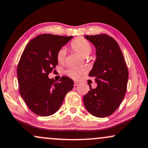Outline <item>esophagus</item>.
I'll return each instance as SVG.
<instances>
[{"instance_id":"obj_1","label":"esophagus","mask_w":148,"mask_h":148,"mask_svg":"<svg viewBox=\"0 0 148 148\" xmlns=\"http://www.w3.org/2000/svg\"><path fill=\"white\" fill-rule=\"evenodd\" d=\"M80 84V82H78V81H74V85L75 86H77V85H78Z\"/></svg>"}]
</instances>
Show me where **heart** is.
<instances>
[{"mask_svg": "<svg viewBox=\"0 0 148 148\" xmlns=\"http://www.w3.org/2000/svg\"><path fill=\"white\" fill-rule=\"evenodd\" d=\"M70 47L74 51L77 52L80 55L83 57H87L91 53L92 50V47L90 43L87 40L83 37H77L74 39L71 42ZM65 50L63 48H61L57 52V60L59 63H63L65 61ZM84 72L83 70L76 68H70L65 72V74L70 78L74 79H77L80 77V76Z\"/></svg>", "mask_w": 148, "mask_h": 148, "instance_id": "b5f03b06", "label": "heart"}]
</instances>
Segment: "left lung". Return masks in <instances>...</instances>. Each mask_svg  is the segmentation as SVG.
Wrapping results in <instances>:
<instances>
[{"label": "left lung", "instance_id": "left-lung-1", "mask_svg": "<svg viewBox=\"0 0 148 148\" xmlns=\"http://www.w3.org/2000/svg\"><path fill=\"white\" fill-rule=\"evenodd\" d=\"M96 48V59L89 76L98 86L83 98L86 109L98 117L111 115L120 105L126 92L128 70L119 44L106 34L85 35Z\"/></svg>", "mask_w": 148, "mask_h": 148}]
</instances>
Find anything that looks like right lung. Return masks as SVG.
<instances>
[{
  "instance_id": "add662e5",
  "label": "right lung",
  "mask_w": 148,
  "mask_h": 148,
  "mask_svg": "<svg viewBox=\"0 0 148 148\" xmlns=\"http://www.w3.org/2000/svg\"><path fill=\"white\" fill-rule=\"evenodd\" d=\"M72 38L40 35L30 41L22 52L17 68L20 93L30 110L37 115L55 113L74 87V81L67 76H62L57 83L48 78L58 64L57 52Z\"/></svg>"
}]
</instances>
